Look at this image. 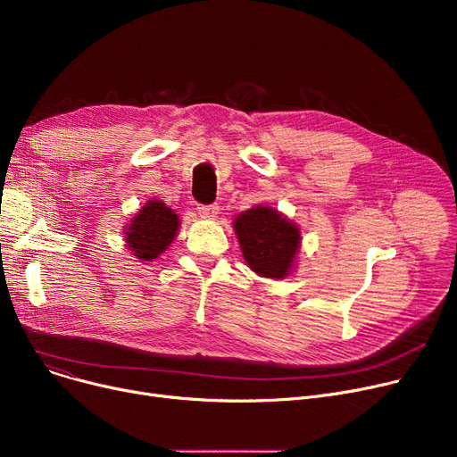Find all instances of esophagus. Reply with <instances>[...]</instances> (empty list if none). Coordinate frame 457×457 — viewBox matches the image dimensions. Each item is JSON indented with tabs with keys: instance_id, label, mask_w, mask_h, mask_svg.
I'll return each instance as SVG.
<instances>
[{
	"instance_id": "esophagus-1",
	"label": "esophagus",
	"mask_w": 457,
	"mask_h": 457,
	"mask_svg": "<svg viewBox=\"0 0 457 457\" xmlns=\"http://www.w3.org/2000/svg\"><path fill=\"white\" fill-rule=\"evenodd\" d=\"M220 207L219 204H211V205H200L198 207V212L204 216V219H214L216 214H219Z\"/></svg>"
}]
</instances>
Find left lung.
I'll list each match as a JSON object with an SVG mask.
<instances>
[{"label": "left lung", "instance_id": "left-lung-1", "mask_svg": "<svg viewBox=\"0 0 457 457\" xmlns=\"http://www.w3.org/2000/svg\"><path fill=\"white\" fill-rule=\"evenodd\" d=\"M248 267L272 279H283L295 269L300 250V229L279 211L257 205L241 212L233 220Z\"/></svg>", "mask_w": 457, "mask_h": 457}]
</instances>
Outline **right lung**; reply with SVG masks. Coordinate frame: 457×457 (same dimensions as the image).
<instances>
[{"instance_id":"right-lung-1","label":"right lung","mask_w":457,"mask_h":457,"mask_svg":"<svg viewBox=\"0 0 457 457\" xmlns=\"http://www.w3.org/2000/svg\"><path fill=\"white\" fill-rule=\"evenodd\" d=\"M178 214L161 200H148L126 229V243L140 261L157 259L178 235Z\"/></svg>"}]
</instances>
